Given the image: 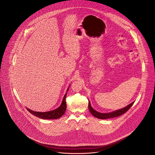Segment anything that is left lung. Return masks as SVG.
Instances as JSON below:
<instances>
[{"mask_svg": "<svg viewBox=\"0 0 155 155\" xmlns=\"http://www.w3.org/2000/svg\"><path fill=\"white\" fill-rule=\"evenodd\" d=\"M134 102H132V103L130 104L129 105H128L127 106H126V107H124L122 109L118 110H116V111L110 112V113H107V114H102V113L96 112V110H94L92 108L90 102H89V104H88V108H89L90 112L93 116H94L95 117H96L97 118L103 120V119H108V118H111L117 117H119V116L124 114L131 107V106L134 104Z\"/></svg>", "mask_w": 155, "mask_h": 155, "instance_id": "left-lung-1", "label": "left lung"}]
</instances>
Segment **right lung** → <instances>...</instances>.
I'll list each match as a JSON object with an SVG mask.
<instances>
[{
	"instance_id": "add662e5",
	"label": "right lung",
	"mask_w": 155,
	"mask_h": 155,
	"mask_svg": "<svg viewBox=\"0 0 155 155\" xmlns=\"http://www.w3.org/2000/svg\"><path fill=\"white\" fill-rule=\"evenodd\" d=\"M69 87L68 88L67 92L69 90ZM66 95H67V93L64 95L61 105L58 108H56L54 110H52V111L47 112H39L33 111V110H31L28 108H27V109L31 114L40 118H41V119H47V120L58 119V118L61 117L64 114L65 110H66V107H67V105H66V102H65Z\"/></svg>"
}]
</instances>
